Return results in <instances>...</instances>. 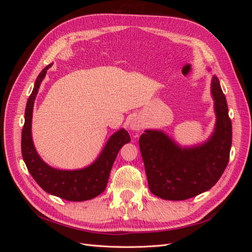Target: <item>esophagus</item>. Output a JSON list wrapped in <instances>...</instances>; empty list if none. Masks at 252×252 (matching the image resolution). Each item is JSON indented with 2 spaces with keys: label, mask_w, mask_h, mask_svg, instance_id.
Returning <instances> with one entry per match:
<instances>
[{
  "label": "esophagus",
  "mask_w": 252,
  "mask_h": 252,
  "mask_svg": "<svg viewBox=\"0 0 252 252\" xmlns=\"http://www.w3.org/2000/svg\"><path fill=\"white\" fill-rule=\"evenodd\" d=\"M142 127H143V123L138 118H133L130 121V123H129V128H130L133 131H140Z\"/></svg>",
  "instance_id": "obj_1"
}]
</instances>
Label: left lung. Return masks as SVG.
Segmentation results:
<instances>
[{
	"label": "left lung",
	"instance_id": "obj_1",
	"mask_svg": "<svg viewBox=\"0 0 252 252\" xmlns=\"http://www.w3.org/2000/svg\"><path fill=\"white\" fill-rule=\"evenodd\" d=\"M216 125L205 142L184 147L158 129H146L139 145L150 191L163 200L183 201L216 185L229 161L232 126L217 75L211 78Z\"/></svg>",
	"mask_w": 252,
	"mask_h": 252
}]
</instances>
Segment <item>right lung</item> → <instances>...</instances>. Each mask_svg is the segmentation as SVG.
<instances>
[{
  "label": "right lung",
  "mask_w": 252,
  "mask_h": 252,
  "mask_svg": "<svg viewBox=\"0 0 252 252\" xmlns=\"http://www.w3.org/2000/svg\"><path fill=\"white\" fill-rule=\"evenodd\" d=\"M52 64L46 66L36 78L25 109V123L22 131V156L27 169L39 186L47 193L67 201L82 202L101 194L107 186L114 159L123 145L130 142L124 128L114 132L106 142L94 163L81 169L63 170L53 168L37 154L32 134L33 105L41 83Z\"/></svg>",
  "instance_id": "1"
}]
</instances>
